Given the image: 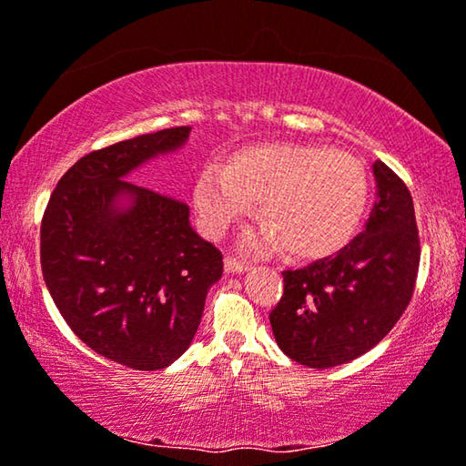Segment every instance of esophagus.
Returning a JSON list of instances; mask_svg holds the SVG:
<instances>
[{"mask_svg": "<svg viewBox=\"0 0 466 466\" xmlns=\"http://www.w3.org/2000/svg\"><path fill=\"white\" fill-rule=\"evenodd\" d=\"M247 269H248L247 263L236 261V259H232V257H228V259H226V271L228 273H245Z\"/></svg>", "mask_w": 466, "mask_h": 466, "instance_id": "1", "label": "esophagus"}]
</instances>
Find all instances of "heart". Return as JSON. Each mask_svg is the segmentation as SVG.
<instances>
[{
    "mask_svg": "<svg viewBox=\"0 0 466 466\" xmlns=\"http://www.w3.org/2000/svg\"><path fill=\"white\" fill-rule=\"evenodd\" d=\"M195 207L211 238L224 236L259 203V234L242 248H284L292 259H321L357 232L369 203L363 166L344 151L268 143L234 153L224 169L207 167L195 182Z\"/></svg>",
    "mask_w": 466,
    "mask_h": 466,
    "instance_id": "heart-1",
    "label": "heart"
}]
</instances>
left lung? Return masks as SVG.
I'll return each instance as SVG.
<instances>
[{
	"instance_id": "1",
	"label": "left lung",
	"mask_w": 466,
	"mask_h": 466,
	"mask_svg": "<svg viewBox=\"0 0 466 466\" xmlns=\"http://www.w3.org/2000/svg\"><path fill=\"white\" fill-rule=\"evenodd\" d=\"M378 198L365 230L336 255L284 271L269 313L286 357L311 369L350 363L380 344L409 307L419 271L415 207L406 184L373 164Z\"/></svg>"
}]
</instances>
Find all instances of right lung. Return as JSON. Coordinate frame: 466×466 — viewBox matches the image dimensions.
Segmentation results:
<instances>
[{"instance_id":"1","label":"right lung","mask_w":466,"mask_h":466,"mask_svg":"<svg viewBox=\"0 0 466 466\" xmlns=\"http://www.w3.org/2000/svg\"><path fill=\"white\" fill-rule=\"evenodd\" d=\"M188 135V127L166 128L85 155L41 221L43 279L66 323L88 349L138 371L187 352L224 271L187 205L127 180Z\"/></svg>"}]
</instances>
